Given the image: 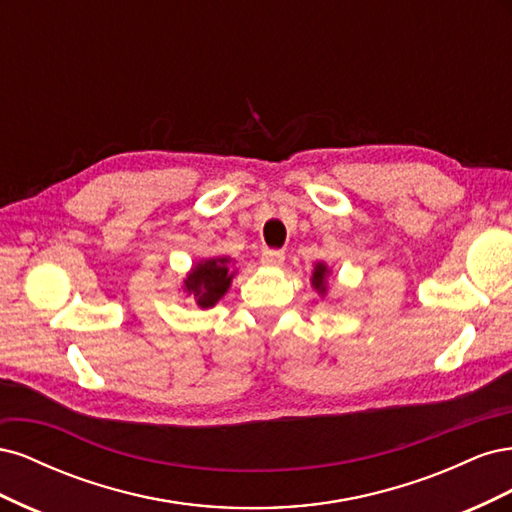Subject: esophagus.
Instances as JSON below:
<instances>
[{"label":"esophagus","instance_id":"esophagus-1","mask_svg":"<svg viewBox=\"0 0 512 512\" xmlns=\"http://www.w3.org/2000/svg\"><path fill=\"white\" fill-rule=\"evenodd\" d=\"M284 260H286L284 252H265V254H262V258H260L262 265H265V267H271V269L282 267V265H284Z\"/></svg>","mask_w":512,"mask_h":512}]
</instances>
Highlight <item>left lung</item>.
Masks as SVG:
<instances>
[{
    "label": "left lung",
    "mask_w": 512,
    "mask_h": 512,
    "mask_svg": "<svg viewBox=\"0 0 512 512\" xmlns=\"http://www.w3.org/2000/svg\"><path fill=\"white\" fill-rule=\"evenodd\" d=\"M329 275H331V269H329L327 262H316L312 277H309V282H312V288L320 294V297H324V294H327V290H329Z\"/></svg>",
    "instance_id": "1"
}]
</instances>
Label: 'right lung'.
Here are the masks:
<instances>
[{"mask_svg": "<svg viewBox=\"0 0 512 512\" xmlns=\"http://www.w3.org/2000/svg\"><path fill=\"white\" fill-rule=\"evenodd\" d=\"M235 275V260L230 256L203 258L185 273L181 288L185 292V297H190L200 309H209L228 292L232 277Z\"/></svg>", "mask_w": 512, "mask_h": 512, "instance_id": "obj_1", "label": "right lung"}]
</instances>
